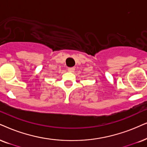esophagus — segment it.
Segmentation results:
<instances>
[{"instance_id":"1","label":"esophagus","mask_w":147,"mask_h":147,"mask_svg":"<svg viewBox=\"0 0 147 147\" xmlns=\"http://www.w3.org/2000/svg\"><path fill=\"white\" fill-rule=\"evenodd\" d=\"M68 70L69 72H74V70H75V68L73 67H70V68H68Z\"/></svg>"}]
</instances>
